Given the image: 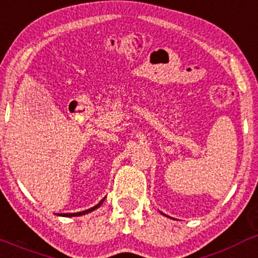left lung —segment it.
Wrapping results in <instances>:
<instances>
[{
    "label": "left lung",
    "instance_id": "8db88e82",
    "mask_svg": "<svg viewBox=\"0 0 258 258\" xmlns=\"http://www.w3.org/2000/svg\"><path fill=\"white\" fill-rule=\"evenodd\" d=\"M164 216H166V215H164Z\"/></svg>",
    "mask_w": 258,
    "mask_h": 258
}]
</instances>
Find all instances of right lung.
<instances>
[{"mask_svg": "<svg viewBox=\"0 0 258 258\" xmlns=\"http://www.w3.org/2000/svg\"><path fill=\"white\" fill-rule=\"evenodd\" d=\"M103 201H105V199L101 200V201L98 202V204L96 205V206H94V207L89 208V210L82 211V212H77V213H58V216H62V217H79V216L86 215V213H90V212H92V211H95V210H96V208L100 207L101 205H102V202H103Z\"/></svg>", "mask_w": 258, "mask_h": 258, "instance_id": "add662e5", "label": "right lung"}]
</instances>
